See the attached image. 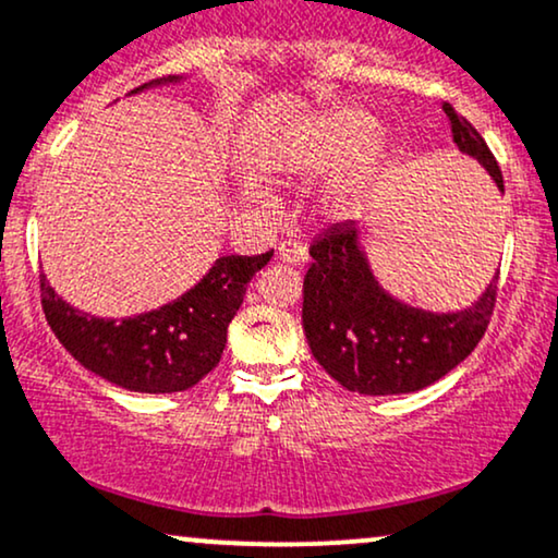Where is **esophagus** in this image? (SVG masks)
Wrapping results in <instances>:
<instances>
[{
	"instance_id": "34e87169",
	"label": "esophagus",
	"mask_w": 558,
	"mask_h": 558,
	"mask_svg": "<svg viewBox=\"0 0 558 558\" xmlns=\"http://www.w3.org/2000/svg\"><path fill=\"white\" fill-rule=\"evenodd\" d=\"M278 257L288 265H303L308 259V252L299 239H286V242H280L278 246Z\"/></svg>"
}]
</instances>
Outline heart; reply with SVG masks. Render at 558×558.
I'll return each mask as SVG.
<instances>
[{
    "mask_svg": "<svg viewBox=\"0 0 558 558\" xmlns=\"http://www.w3.org/2000/svg\"><path fill=\"white\" fill-rule=\"evenodd\" d=\"M373 129L376 118L368 110L340 108L314 118L288 144L286 165L301 174H331L353 159L327 193V208L335 216L355 214L376 185L386 146Z\"/></svg>",
    "mask_w": 558,
    "mask_h": 558,
    "instance_id": "heart-1",
    "label": "heart"
}]
</instances>
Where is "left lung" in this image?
Listing matches in <instances>:
<instances>
[{
    "mask_svg": "<svg viewBox=\"0 0 558 558\" xmlns=\"http://www.w3.org/2000/svg\"><path fill=\"white\" fill-rule=\"evenodd\" d=\"M442 110L458 151L474 157L505 193L486 141L448 102ZM308 255L314 263L303 278V331L316 363L348 391L389 397L425 389L466 361L495 312L499 272L461 312H425L393 299L371 270L355 221L324 231Z\"/></svg>",
    "mask_w": 558,
    "mask_h": 558,
    "instance_id": "left-lung-1",
    "label": "left lung"
}]
</instances>
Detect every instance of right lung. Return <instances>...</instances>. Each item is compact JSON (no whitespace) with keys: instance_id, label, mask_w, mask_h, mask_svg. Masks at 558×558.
<instances>
[{"instance_id":"add662e5","label":"right lung","mask_w":558,"mask_h":558,"mask_svg":"<svg viewBox=\"0 0 558 558\" xmlns=\"http://www.w3.org/2000/svg\"><path fill=\"white\" fill-rule=\"evenodd\" d=\"M178 82L182 76H165L131 95ZM270 257L272 250L255 257H218L180 299L125 319L80 312L48 286L46 275H40V299L53 335L95 376L138 393L187 391L221 361L227 329L242 306L246 283Z\"/></svg>"}]
</instances>
